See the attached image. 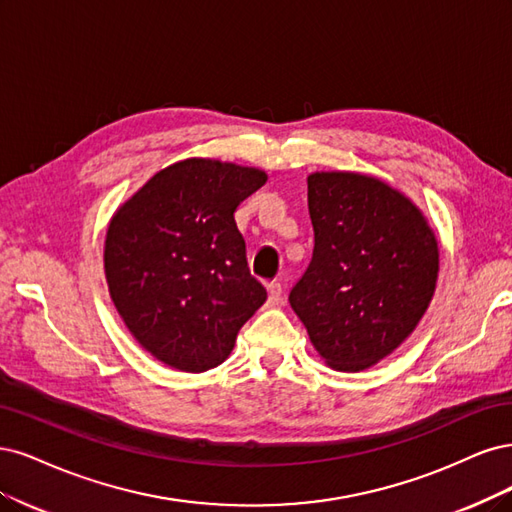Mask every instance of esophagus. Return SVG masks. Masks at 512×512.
<instances>
[{
    "label": "esophagus",
    "instance_id": "34e87169",
    "mask_svg": "<svg viewBox=\"0 0 512 512\" xmlns=\"http://www.w3.org/2000/svg\"><path fill=\"white\" fill-rule=\"evenodd\" d=\"M268 291H270V304H280V302H283V295H285L283 285H280V283H270Z\"/></svg>",
    "mask_w": 512,
    "mask_h": 512
}]
</instances>
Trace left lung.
Instances as JSON below:
<instances>
[{"label":"left lung","mask_w":512,"mask_h":512,"mask_svg":"<svg viewBox=\"0 0 512 512\" xmlns=\"http://www.w3.org/2000/svg\"><path fill=\"white\" fill-rule=\"evenodd\" d=\"M315 249L289 304L327 364L359 372L400 346L430 304L438 242L402 193L370 176H308Z\"/></svg>","instance_id":"left-lung-1"}]
</instances>
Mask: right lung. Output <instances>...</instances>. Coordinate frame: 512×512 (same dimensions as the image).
I'll use <instances>...</instances> for the list:
<instances>
[{
  "instance_id": "add662e5",
  "label": "right lung",
  "mask_w": 512,
  "mask_h": 512,
  "mask_svg": "<svg viewBox=\"0 0 512 512\" xmlns=\"http://www.w3.org/2000/svg\"><path fill=\"white\" fill-rule=\"evenodd\" d=\"M266 180L255 168L185 159L112 217L104 251L112 302L163 364L183 372L219 366L266 302L234 219Z\"/></svg>"
}]
</instances>
